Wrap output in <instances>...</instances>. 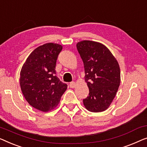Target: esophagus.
<instances>
[{
    "mask_svg": "<svg viewBox=\"0 0 147 147\" xmlns=\"http://www.w3.org/2000/svg\"><path fill=\"white\" fill-rule=\"evenodd\" d=\"M75 86H76V83L74 82H70V87H71V88H73L75 87Z\"/></svg>",
    "mask_w": 147,
    "mask_h": 147,
    "instance_id": "obj_1",
    "label": "esophagus"
}]
</instances>
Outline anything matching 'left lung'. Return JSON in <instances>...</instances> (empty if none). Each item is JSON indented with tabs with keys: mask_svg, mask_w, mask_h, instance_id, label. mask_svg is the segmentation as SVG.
Wrapping results in <instances>:
<instances>
[{
	"mask_svg": "<svg viewBox=\"0 0 147 147\" xmlns=\"http://www.w3.org/2000/svg\"><path fill=\"white\" fill-rule=\"evenodd\" d=\"M76 48L83 61L84 80L89 88L83 104L90 112H102L110 106L119 89V63L109 49L100 42L82 40L76 44Z\"/></svg>",
	"mask_w": 147,
	"mask_h": 147,
	"instance_id": "obj_1",
	"label": "left lung"
}]
</instances>
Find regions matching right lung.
Masks as SVG:
<instances>
[{"label": "right lung", "mask_w": 147, "mask_h": 147, "mask_svg": "<svg viewBox=\"0 0 147 147\" xmlns=\"http://www.w3.org/2000/svg\"><path fill=\"white\" fill-rule=\"evenodd\" d=\"M62 49L61 45L52 42L37 47L20 71V85L24 98L42 112L55 109L67 88L56 75V63Z\"/></svg>", "instance_id": "right-lung-1"}]
</instances>
